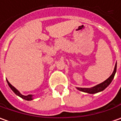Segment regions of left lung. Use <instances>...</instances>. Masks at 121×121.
Here are the masks:
<instances>
[{
  "instance_id": "8db88e82",
  "label": "left lung",
  "mask_w": 121,
  "mask_h": 121,
  "mask_svg": "<svg viewBox=\"0 0 121 121\" xmlns=\"http://www.w3.org/2000/svg\"><path fill=\"white\" fill-rule=\"evenodd\" d=\"M116 71H117V63H116L115 64V69H114V71L112 72V75H111L107 79H106L105 81H103V83L97 85H96L95 87H90V88H81V87H77V89H78V90L81 91L85 92V93H90V94H94V93H96L102 91H103V90H104V89H105L111 83V81H112L113 78L115 77Z\"/></svg>"
}]
</instances>
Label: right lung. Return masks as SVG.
<instances>
[{"label": "right lung", "instance_id": "1", "mask_svg": "<svg viewBox=\"0 0 121 121\" xmlns=\"http://www.w3.org/2000/svg\"><path fill=\"white\" fill-rule=\"evenodd\" d=\"M6 81H7V83H8V84H9V87H10V89H12V91H14V93H15L16 95H17L18 96H19V97H20L21 98L24 99H25V100H27V101H31V100H32V95H26V96H25V95H22L14 87H13L12 85L10 84V83L9 82V81L6 79Z\"/></svg>", "mask_w": 121, "mask_h": 121}]
</instances>
